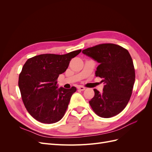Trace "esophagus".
Returning <instances> with one entry per match:
<instances>
[{
    "instance_id": "esophagus-1",
    "label": "esophagus",
    "mask_w": 152,
    "mask_h": 152,
    "mask_svg": "<svg viewBox=\"0 0 152 152\" xmlns=\"http://www.w3.org/2000/svg\"><path fill=\"white\" fill-rule=\"evenodd\" d=\"M78 89H79V90H80V91H84L85 89H86V88L84 87H83V86H79V87H78Z\"/></svg>"
}]
</instances>
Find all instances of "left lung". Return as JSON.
I'll list each match as a JSON object with an SVG mask.
<instances>
[{"label":"left lung","mask_w":152,"mask_h":152,"mask_svg":"<svg viewBox=\"0 0 152 152\" xmlns=\"http://www.w3.org/2000/svg\"><path fill=\"white\" fill-rule=\"evenodd\" d=\"M82 53L99 63L96 76L102 78L103 92L94 89L89 101L94 112L103 118H110L125 108L132 94L135 70L128 50L118 45L103 44L82 50Z\"/></svg>","instance_id":"obj_1"}]
</instances>
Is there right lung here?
<instances>
[{
    "label": "right lung",
    "instance_id": "right-lung-1",
    "mask_svg": "<svg viewBox=\"0 0 152 152\" xmlns=\"http://www.w3.org/2000/svg\"><path fill=\"white\" fill-rule=\"evenodd\" d=\"M80 52L81 49L63 55L40 54L25 63L18 86L27 111L37 121L53 124L64 116L77 89L58 88L56 80L66 71L71 59Z\"/></svg>",
    "mask_w": 152,
    "mask_h": 152
}]
</instances>
